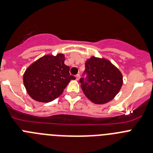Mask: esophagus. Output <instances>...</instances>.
Instances as JSON below:
<instances>
[{"label": "esophagus", "instance_id": "34e87169", "mask_svg": "<svg viewBox=\"0 0 153 153\" xmlns=\"http://www.w3.org/2000/svg\"><path fill=\"white\" fill-rule=\"evenodd\" d=\"M75 78H76V80H79L80 79V74H77L76 75H75Z\"/></svg>", "mask_w": 153, "mask_h": 153}]
</instances>
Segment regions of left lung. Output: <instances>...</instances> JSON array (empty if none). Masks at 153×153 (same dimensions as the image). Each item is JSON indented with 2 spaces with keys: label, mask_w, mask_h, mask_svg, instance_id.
<instances>
[{
  "label": "left lung",
  "mask_w": 153,
  "mask_h": 153,
  "mask_svg": "<svg viewBox=\"0 0 153 153\" xmlns=\"http://www.w3.org/2000/svg\"><path fill=\"white\" fill-rule=\"evenodd\" d=\"M84 75L79 82L84 94L92 102L104 104L118 94L123 85V75L106 59L92 56L85 62Z\"/></svg>",
  "instance_id": "1"
}]
</instances>
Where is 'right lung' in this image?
Instances as JSON below:
<instances>
[{"label": "right lung", "mask_w": 153, "mask_h": 153, "mask_svg": "<svg viewBox=\"0 0 153 153\" xmlns=\"http://www.w3.org/2000/svg\"><path fill=\"white\" fill-rule=\"evenodd\" d=\"M65 56L46 55L31 64L23 74V84L29 95L39 102L48 103L59 97L71 80Z\"/></svg>", "instance_id": "add662e5"}]
</instances>
